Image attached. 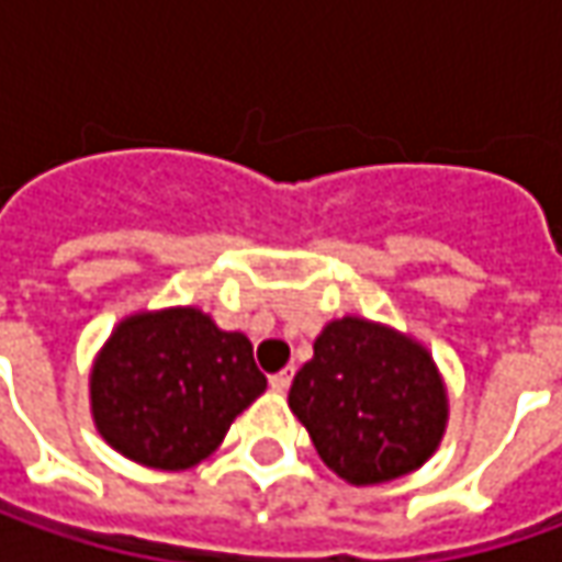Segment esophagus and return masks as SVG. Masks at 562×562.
<instances>
[{
    "label": "esophagus",
    "instance_id": "1",
    "mask_svg": "<svg viewBox=\"0 0 562 562\" xmlns=\"http://www.w3.org/2000/svg\"><path fill=\"white\" fill-rule=\"evenodd\" d=\"M269 381H271V387H274V391H281V394H284V391L291 387L293 369H284V372H278V375H271Z\"/></svg>",
    "mask_w": 562,
    "mask_h": 562
}]
</instances>
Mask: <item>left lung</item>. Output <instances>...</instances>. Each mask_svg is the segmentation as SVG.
Listing matches in <instances>:
<instances>
[{"instance_id": "8db88e82", "label": "left lung", "mask_w": 562, "mask_h": 562, "mask_svg": "<svg viewBox=\"0 0 562 562\" xmlns=\"http://www.w3.org/2000/svg\"><path fill=\"white\" fill-rule=\"evenodd\" d=\"M288 403L322 463L357 487L422 469L450 419L447 384L428 347L362 315L322 328Z\"/></svg>"}]
</instances>
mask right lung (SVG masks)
Wrapping results in <instances>:
<instances>
[{
    "label": "right lung",
    "instance_id": "add662e5",
    "mask_svg": "<svg viewBox=\"0 0 562 562\" xmlns=\"http://www.w3.org/2000/svg\"><path fill=\"white\" fill-rule=\"evenodd\" d=\"M262 391L249 337L222 331L200 306L124 315L90 369L102 441L162 472L203 463Z\"/></svg>",
    "mask_w": 562,
    "mask_h": 562
}]
</instances>
